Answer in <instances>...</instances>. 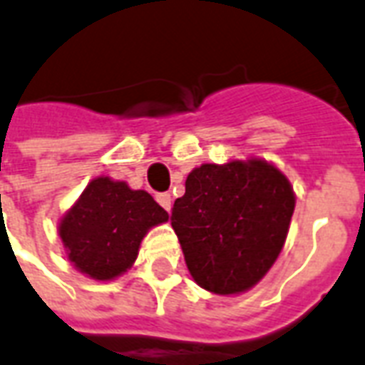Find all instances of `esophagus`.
<instances>
[{
	"mask_svg": "<svg viewBox=\"0 0 365 365\" xmlns=\"http://www.w3.org/2000/svg\"><path fill=\"white\" fill-rule=\"evenodd\" d=\"M156 201H158V205H160L162 209H172V195H170V193H158V195H156Z\"/></svg>",
	"mask_w": 365,
	"mask_h": 365,
	"instance_id": "esophagus-1",
	"label": "esophagus"
}]
</instances>
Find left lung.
I'll return each instance as SVG.
<instances>
[{
	"mask_svg": "<svg viewBox=\"0 0 365 365\" xmlns=\"http://www.w3.org/2000/svg\"><path fill=\"white\" fill-rule=\"evenodd\" d=\"M294 205L286 175L263 160L193 170L170 220L197 284L220 296L257 284L284 245Z\"/></svg>",
	"mask_w": 365,
	"mask_h": 365,
	"instance_id": "1",
	"label": "left lung"
}]
</instances>
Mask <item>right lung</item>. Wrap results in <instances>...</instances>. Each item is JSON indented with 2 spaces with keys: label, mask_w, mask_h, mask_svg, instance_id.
Returning a JSON list of instances; mask_svg holds the SVG:
<instances>
[{
  "label": "right lung",
  "mask_w": 365,
  "mask_h": 365,
  "mask_svg": "<svg viewBox=\"0 0 365 365\" xmlns=\"http://www.w3.org/2000/svg\"><path fill=\"white\" fill-rule=\"evenodd\" d=\"M166 220L168 212L147 191L96 178L63 217L59 237L81 272L110 280L133 265L148 228Z\"/></svg>",
  "instance_id": "1"
}]
</instances>
